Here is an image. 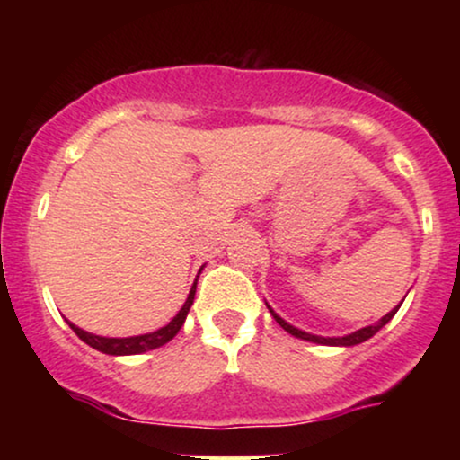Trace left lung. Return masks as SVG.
<instances>
[{
  "label": "left lung",
  "mask_w": 460,
  "mask_h": 460,
  "mask_svg": "<svg viewBox=\"0 0 460 460\" xmlns=\"http://www.w3.org/2000/svg\"><path fill=\"white\" fill-rule=\"evenodd\" d=\"M400 305H402V303H400ZM400 305H398V307H394L392 311H389V314H385L383 318L378 320V322H374V324H369V326H363V329H358V331H355V332H348V335H344V337H322V335H314V332L300 331V329H296V326H292V324H289V322H285V320H283L281 315H279V314H274V309H272L270 305H268V303H266V307L270 309L272 318L279 322V326H281V329L288 331L289 335L298 337V340L311 341V344H320V346H357V344H361V341L369 340V337H374V335H376V332L381 331L383 326L387 324V322L392 320L395 314H398Z\"/></svg>",
  "instance_id": "obj_1"
}]
</instances>
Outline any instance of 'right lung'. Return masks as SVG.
I'll use <instances>...</instances> for the list:
<instances>
[{
    "instance_id": "right-lung-1",
    "label": "right lung",
    "mask_w": 460,
    "mask_h": 460,
    "mask_svg": "<svg viewBox=\"0 0 460 460\" xmlns=\"http://www.w3.org/2000/svg\"><path fill=\"white\" fill-rule=\"evenodd\" d=\"M203 270V268H200ZM199 270V274H200ZM199 279V277H197ZM194 292H197V281H194L192 289H190L186 303H183V307L179 309V314L168 322L166 326H162V329L153 331V332H145V335H134V337H102V335H94V332H88L84 329H79V326L73 324V322H68V326H71L73 331H75V335L79 337L82 341H86L88 346L94 348V350L103 352V355H114V357H123V355H140V352H146V350H155V348H160L164 344H168V341L172 340V337L177 335L179 329L183 326V322L188 318V311L192 307L194 303Z\"/></svg>"
}]
</instances>
